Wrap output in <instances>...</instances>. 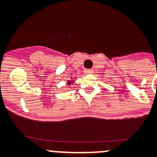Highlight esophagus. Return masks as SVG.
<instances>
[{"instance_id":"obj_1","label":"esophagus","mask_w":157,"mask_h":157,"mask_svg":"<svg viewBox=\"0 0 157 157\" xmlns=\"http://www.w3.org/2000/svg\"><path fill=\"white\" fill-rule=\"evenodd\" d=\"M85 72L86 74H91L94 72V70L93 69H85Z\"/></svg>"}]
</instances>
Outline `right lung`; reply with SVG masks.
<instances>
[{
    "label": "right lung",
    "mask_w": 157,
    "mask_h": 157,
    "mask_svg": "<svg viewBox=\"0 0 157 157\" xmlns=\"http://www.w3.org/2000/svg\"><path fill=\"white\" fill-rule=\"evenodd\" d=\"M71 82H72V81H67V84H68V85H70V84H71Z\"/></svg>",
    "instance_id": "add662e5"
}]
</instances>
